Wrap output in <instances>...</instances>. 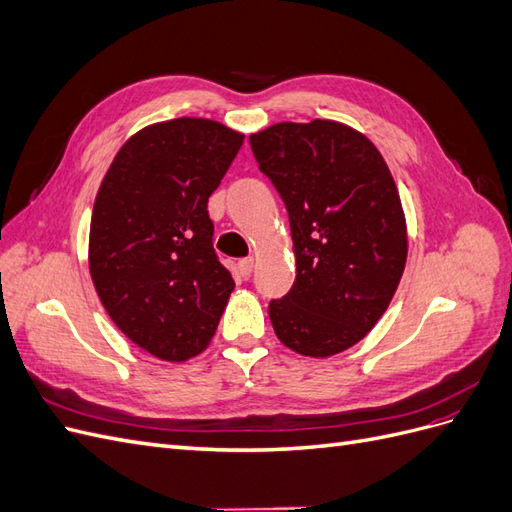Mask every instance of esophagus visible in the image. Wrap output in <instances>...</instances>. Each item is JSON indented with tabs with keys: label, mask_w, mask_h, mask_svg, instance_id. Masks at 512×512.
<instances>
[{
	"label": "esophagus",
	"mask_w": 512,
	"mask_h": 512,
	"mask_svg": "<svg viewBox=\"0 0 512 512\" xmlns=\"http://www.w3.org/2000/svg\"><path fill=\"white\" fill-rule=\"evenodd\" d=\"M254 265H256V260H254V256H247V258L239 260V265H237V269H239L241 277H250V275H252V271H254Z\"/></svg>",
	"instance_id": "34e87169"
}]
</instances>
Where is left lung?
Returning <instances> with one entry per match:
<instances>
[{
	"mask_svg": "<svg viewBox=\"0 0 512 512\" xmlns=\"http://www.w3.org/2000/svg\"><path fill=\"white\" fill-rule=\"evenodd\" d=\"M258 168L280 192L297 277L269 303L280 342L324 359L374 329L408 258L406 215L380 151L346 123L282 121L250 136Z\"/></svg>",
	"mask_w": 512,
	"mask_h": 512,
	"instance_id": "obj_1",
	"label": "left lung"
}]
</instances>
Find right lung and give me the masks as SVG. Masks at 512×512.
<instances>
[{
    "mask_svg": "<svg viewBox=\"0 0 512 512\" xmlns=\"http://www.w3.org/2000/svg\"><path fill=\"white\" fill-rule=\"evenodd\" d=\"M243 138L211 119L151 123L123 143L100 183L91 280L117 329L162 361L203 352L235 288L213 250L207 203Z\"/></svg>",
    "mask_w": 512,
    "mask_h": 512,
    "instance_id": "obj_1",
    "label": "right lung"
}]
</instances>
